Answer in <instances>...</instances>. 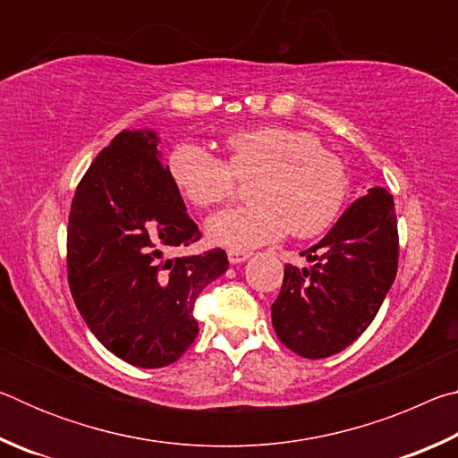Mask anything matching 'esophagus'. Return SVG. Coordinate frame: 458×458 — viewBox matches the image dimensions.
Returning a JSON list of instances; mask_svg holds the SVG:
<instances>
[{
  "label": "esophagus",
  "instance_id": "1",
  "mask_svg": "<svg viewBox=\"0 0 458 458\" xmlns=\"http://www.w3.org/2000/svg\"><path fill=\"white\" fill-rule=\"evenodd\" d=\"M248 259H250V252H248V250H234V248H230V250H228L230 265H240V262H244Z\"/></svg>",
  "mask_w": 458,
  "mask_h": 458
}]
</instances>
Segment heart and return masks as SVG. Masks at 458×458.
I'll use <instances>...</instances> for the list:
<instances>
[{
    "mask_svg": "<svg viewBox=\"0 0 458 458\" xmlns=\"http://www.w3.org/2000/svg\"><path fill=\"white\" fill-rule=\"evenodd\" d=\"M228 164L198 143L175 145L167 172L196 208L220 206L232 196L234 175L257 180L250 206L218 212L206 224L208 238L246 250L275 242L291 230L297 238L323 234L337 220L350 191V174L319 137L303 129L260 127L228 137Z\"/></svg>",
    "mask_w": 458,
    "mask_h": 458,
    "instance_id": "b5f03b06",
    "label": "heart"
}]
</instances>
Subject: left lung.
<instances>
[{
    "instance_id": "8db88e82",
    "label": "left lung",
    "mask_w": 458,
    "mask_h": 458,
    "mask_svg": "<svg viewBox=\"0 0 458 458\" xmlns=\"http://www.w3.org/2000/svg\"><path fill=\"white\" fill-rule=\"evenodd\" d=\"M303 254L313 267H284L283 289L270 307L273 327L291 352L321 360L368 329L396 278L394 198L384 188L368 190Z\"/></svg>"
}]
</instances>
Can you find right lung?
<instances>
[{
	"mask_svg": "<svg viewBox=\"0 0 458 458\" xmlns=\"http://www.w3.org/2000/svg\"><path fill=\"white\" fill-rule=\"evenodd\" d=\"M155 131H121L76 188L66 234L68 284L84 323L137 368H164L198 337L193 303L228 268L214 248L167 259L199 240L159 159Z\"/></svg>",
	"mask_w": 458,
	"mask_h": 458,
	"instance_id": "1",
	"label": "right lung"
}]
</instances>
